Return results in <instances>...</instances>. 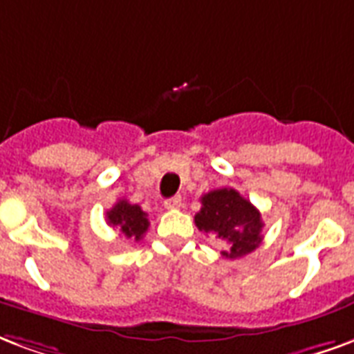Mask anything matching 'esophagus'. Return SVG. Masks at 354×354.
<instances>
[{
	"label": "esophagus",
	"mask_w": 354,
	"mask_h": 354,
	"mask_svg": "<svg viewBox=\"0 0 354 354\" xmlns=\"http://www.w3.org/2000/svg\"><path fill=\"white\" fill-rule=\"evenodd\" d=\"M182 206V197L180 195H176V197H170L165 201V208L167 210H178Z\"/></svg>",
	"instance_id": "esophagus-1"
}]
</instances>
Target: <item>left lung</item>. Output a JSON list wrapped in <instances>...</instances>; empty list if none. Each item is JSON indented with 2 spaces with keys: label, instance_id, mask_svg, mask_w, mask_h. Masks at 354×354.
Listing matches in <instances>:
<instances>
[{
  "label": "left lung",
  "instance_id": "left-lung-1",
  "mask_svg": "<svg viewBox=\"0 0 354 354\" xmlns=\"http://www.w3.org/2000/svg\"><path fill=\"white\" fill-rule=\"evenodd\" d=\"M201 210L195 214V225L208 236L223 240L229 250L227 259H240L259 248L263 242L261 212L243 198L236 189L223 187L201 197Z\"/></svg>",
  "mask_w": 354,
  "mask_h": 354
}]
</instances>
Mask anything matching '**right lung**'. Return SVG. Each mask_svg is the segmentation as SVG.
<instances>
[{
  "label": "right lung",
  "mask_w": 354,
  "mask_h": 354,
  "mask_svg": "<svg viewBox=\"0 0 354 354\" xmlns=\"http://www.w3.org/2000/svg\"><path fill=\"white\" fill-rule=\"evenodd\" d=\"M106 223L120 230L125 238H133L135 242L142 240L144 232L150 227L146 212L138 204L127 203L125 198L118 201L111 210L106 212Z\"/></svg>",
  "instance_id": "add662e5"
}]
</instances>
